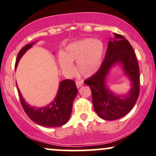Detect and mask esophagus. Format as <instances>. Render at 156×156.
Here are the masks:
<instances>
[{"label":"esophagus","mask_w":156,"mask_h":156,"mask_svg":"<svg viewBox=\"0 0 156 156\" xmlns=\"http://www.w3.org/2000/svg\"><path fill=\"white\" fill-rule=\"evenodd\" d=\"M83 85V81H81V80H79V81H76V86L78 88H79L81 86Z\"/></svg>","instance_id":"obj_1"}]
</instances>
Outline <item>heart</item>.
<instances>
[{"label": "heart", "instance_id": "heart-1", "mask_svg": "<svg viewBox=\"0 0 156 156\" xmlns=\"http://www.w3.org/2000/svg\"><path fill=\"white\" fill-rule=\"evenodd\" d=\"M104 44L101 40L85 38L66 46L59 56L60 68L68 75L74 73L72 62H77L78 72L83 76H90L101 68L104 55Z\"/></svg>", "mask_w": 156, "mask_h": 156}]
</instances>
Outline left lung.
I'll list each match as a JSON object with an SVG mask.
<instances>
[{
  "label": "left lung",
  "instance_id": "obj_1",
  "mask_svg": "<svg viewBox=\"0 0 156 156\" xmlns=\"http://www.w3.org/2000/svg\"><path fill=\"white\" fill-rule=\"evenodd\" d=\"M116 64L122 66L131 81V88L126 95H116L106 85L107 75ZM84 83L90 87L94 108L101 118L117 120L133 108L140 94V69L133 49L124 36L113 33L101 68Z\"/></svg>",
  "mask_w": 156,
  "mask_h": 156
}]
</instances>
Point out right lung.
<instances>
[{"instance_id": "1", "label": "right lung", "mask_w": 156, "mask_h": 156, "mask_svg": "<svg viewBox=\"0 0 156 156\" xmlns=\"http://www.w3.org/2000/svg\"><path fill=\"white\" fill-rule=\"evenodd\" d=\"M34 44L35 43H30L20 51L16 57L15 68L17 67L20 59L24 53ZM17 89L21 105L24 111L36 124L45 127H58L66 124L70 119L72 104L78 94L76 84L72 80L66 79L60 81L55 99L46 107L30 106L23 99L18 87Z\"/></svg>"}]
</instances>
